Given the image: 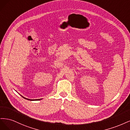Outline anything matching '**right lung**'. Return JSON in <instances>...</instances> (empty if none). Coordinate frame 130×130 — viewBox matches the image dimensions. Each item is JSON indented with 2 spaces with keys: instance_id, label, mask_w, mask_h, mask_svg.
Instances as JSON below:
<instances>
[{
  "instance_id": "1",
  "label": "right lung",
  "mask_w": 130,
  "mask_h": 130,
  "mask_svg": "<svg viewBox=\"0 0 130 130\" xmlns=\"http://www.w3.org/2000/svg\"><path fill=\"white\" fill-rule=\"evenodd\" d=\"M22 97H23V96H22ZM24 98H25V99H27V100H40V99H36V100H34V99H27V98H25V97H23Z\"/></svg>"
}]
</instances>
